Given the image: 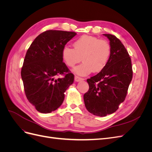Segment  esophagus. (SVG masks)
<instances>
[{"label": "esophagus", "instance_id": "esophagus-1", "mask_svg": "<svg viewBox=\"0 0 152 152\" xmlns=\"http://www.w3.org/2000/svg\"><path fill=\"white\" fill-rule=\"evenodd\" d=\"M83 80H84V79H83V78L80 77L79 76H77V75L75 76V82H79V81Z\"/></svg>", "mask_w": 152, "mask_h": 152}]
</instances>
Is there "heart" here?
I'll return each mask as SVG.
<instances>
[{
  "instance_id": "heart-1",
  "label": "heart",
  "mask_w": 152,
  "mask_h": 152,
  "mask_svg": "<svg viewBox=\"0 0 152 152\" xmlns=\"http://www.w3.org/2000/svg\"><path fill=\"white\" fill-rule=\"evenodd\" d=\"M73 45V49L63 48L62 59L69 67H73L82 59L83 63L73 69L74 73L80 75H87L93 71H102L112 54V46L108 41L93 36H82Z\"/></svg>"
}]
</instances>
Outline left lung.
Returning a JSON list of instances; mask_svg holds the SVG:
<instances>
[{
	"label": "left lung",
	"mask_w": 152,
	"mask_h": 152,
	"mask_svg": "<svg viewBox=\"0 0 152 152\" xmlns=\"http://www.w3.org/2000/svg\"><path fill=\"white\" fill-rule=\"evenodd\" d=\"M103 35L110 40L111 56L102 71L87 80L89 89L84 95L87 110L99 117L117 111L132 79L131 59L126 48L115 35Z\"/></svg>",
	"instance_id": "left-lung-1"
}]
</instances>
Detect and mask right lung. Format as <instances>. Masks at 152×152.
Masks as SVG:
<instances>
[{
    "label": "right lung",
    "mask_w": 152,
    "mask_h": 152,
    "mask_svg": "<svg viewBox=\"0 0 152 152\" xmlns=\"http://www.w3.org/2000/svg\"><path fill=\"white\" fill-rule=\"evenodd\" d=\"M76 34L47 30L37 37L27 50L21 78L27 99L40 113H50L60 107L64 93L74 81V75L63 62L62 50ZM59 75L64 77L56 79Z\"/></svg>",
    "instance_id": "right-lung-1"
}]
</instances>
